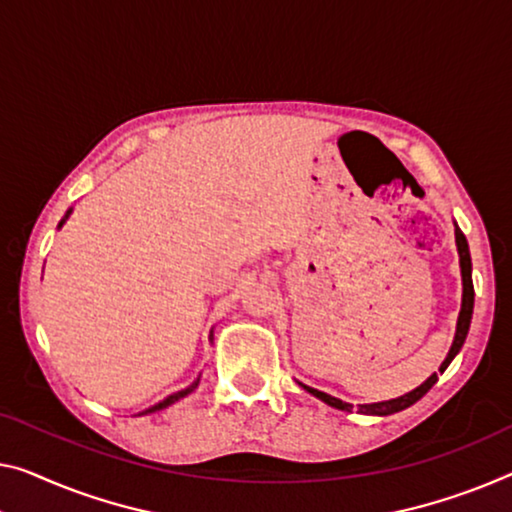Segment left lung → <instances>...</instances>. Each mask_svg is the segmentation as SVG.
<instances>
[{"label":"left lung","instance_id":"left-lung-1","mask_svg":"<svg viewBox=\"0 0 512 512\" xmlns=\"http://www.w3.org/2000/svg\"><path fill=\"white\" fill-rule=\"evenodd\" d=\"M455 246H457V255H460V273H462V305H460V315H457V326H455V338H453V345L448 349V354L444 358V363L439 365V372H432L430 377H427L421 386H416L414 391L400 395V398H393V400H384V402H370V404H356L358 414H368V416H391V414H398V411L411 407V404L418 402L423 398V395L430 391V388L437 384L439 375H444V370L451 365L453 358L460 354V349L464 345V340H467V333H469V326H471V315H474V280H471V255H469V243H467V236L462 234L460 227L455 223ZM299 386L305 388L310 395H315L317 400H322L329 404L333 409H340V411H352L354 404H349L340 398H333V395L324 393V391H317V388L312 386H305L299 381Z\"/></svg>","mask_w":512,"mask_h":512}]
</instances>
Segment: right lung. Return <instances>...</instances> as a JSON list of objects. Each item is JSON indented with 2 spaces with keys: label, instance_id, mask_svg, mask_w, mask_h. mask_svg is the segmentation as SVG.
I'll return each mask as SVG.
<instances>
[{
  "label": "right lung",
  "instance_id": "add662e5",
  "mask_svg": "<svg viewBox=\"0 0 512 512\" xmlns=\"http://www.w3.org/2000/svg\"><path fill=\"white\" fill-rule=\"evenodd\" d=\"M71 213H73V209H68L66 211V216L64 218H61V223L57 225V230H61V227H64V223H66V220H68V216H71ZM197 384H200V377H197L195 381H193V384H190V386H186V388H181V391H177V393H172V395H167V398L165 400H160V402H156V404H151V407L149 409H144V411H140V414H137V416H144V414H154V411H160V409H167V407H170V404H174V402H179L181 398H186V395H190V393H193L195 391V388H197Z\"/></svg>",
  "mask_w": 512,
  "mask_h": 512
}]
</instances>
